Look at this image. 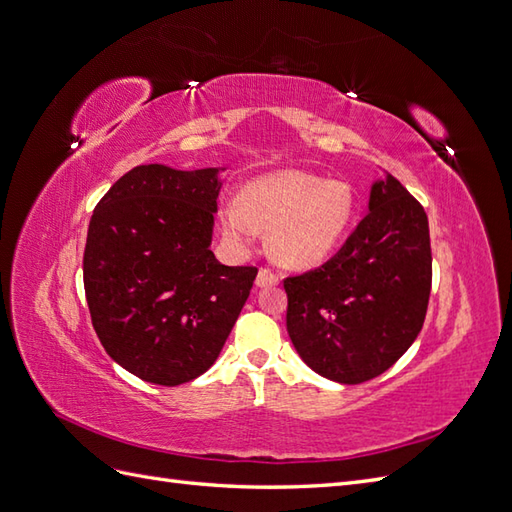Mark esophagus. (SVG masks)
Here are the masks:
<instances>
[{
	"label": "esophagus",
	"mask_w": 512,
	"mask_h": 512,
	"mask_svg": "<svg viewBox=\"0 0 512 512\" xmlns=\"http://www.w3.org/2000/svg\"><path fill=\"white\" fill-rule=\"evenodd\" d=\"M277 283H279V277L275 275V272H270L266 268H261L257 272V279H255L257 288H270V285H277Z\"/></svg>",
	"instance_id": "esophagus-1"
}]
</instances>
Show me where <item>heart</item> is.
<instances>
[{
    "instance_id": "b5f03b06",
    "label": "heart",
    "mask_w": 512,
    "mask_h": 512,
    "mask_svg": "<svg viewBox=\"0 0 512 512\" xmlns=\"http://www.w3.org/2000/svg\"><path fill=\"white\" fill-rule=\"evenodd\" d=\"M353 211L349 183L283 170L246 183L240 200L222 207L220 222L229 240L242 246L257 240V229H268L272 259L288 268H312L336 251Z\"/></svg>"
}]
</instances>
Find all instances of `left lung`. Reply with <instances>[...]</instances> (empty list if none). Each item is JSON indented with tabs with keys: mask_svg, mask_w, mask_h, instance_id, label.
I'll use <instances>...</instances> for the list:
<instances>
[{
	"mask_svg": "<svg viewBox=\"0 0 512 512\" xmlns=\"http://www.w3.org/2000/svg\"><path fill=\"white\" fill-rule=\"evenodd\" d=\"M283 288L290 340L312 371L338 384L382 375L417 340L430 301L425 209L386 174L340 251Z\"/></svg>",
	"mask_w": 512,
	"mask_h": 512,
	"instance_id": "obj_1",
	"label": "left lung"
}]
</instances>
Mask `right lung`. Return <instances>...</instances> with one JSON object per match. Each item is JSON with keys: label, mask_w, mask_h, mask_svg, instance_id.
<instances>
[{"label": "right lung", "mask_w": 512, "mask_h": 512, "mask_svg": "<svg viewBox=\"0 0 512 512\" xmlns=\"http://www.w3.org/2000/svg\"><path fill=\"white\" fill-rule=\"evenodd\" d=\"M220 168L137 165L93 209L82 275L106 353L159 386L192 382L218 360L257 268L211 253Z\"/></svg>", "instance_id": "add662e5"}]
</instances>
